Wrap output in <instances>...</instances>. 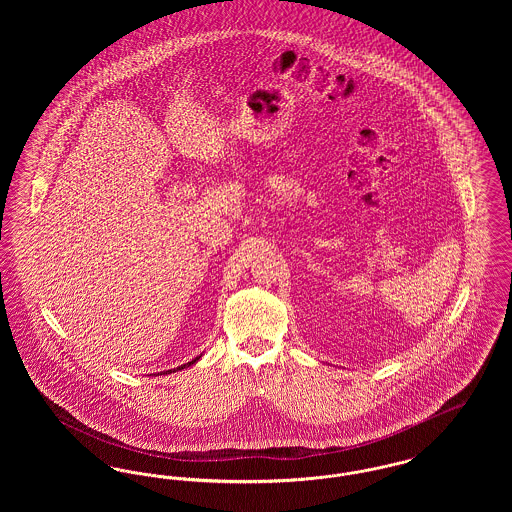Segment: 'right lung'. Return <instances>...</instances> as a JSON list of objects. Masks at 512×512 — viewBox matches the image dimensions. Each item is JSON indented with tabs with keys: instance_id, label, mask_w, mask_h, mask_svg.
Here are the masks:
<instances>
[{
	"instance_id": "1",
	"label": "right lung",
	"mask_w": 512,
	"mask_h": 512,
	"mask_svg": "<svg viewBox=\"0 0 512 512\" xmlns=\"http://www.w3.org/2000/svg\"><path fill=\"white\" fill-rule=\"evenodd\" d=\"M199 357H201V355H199ZM199 357H195V359H192V361H190V363H186V365L178 366V368H176V370H182V368H186V366L194 365L195 361H199ZM176 370H167V372H169V374H171V372H176Z\"/></svg>"
}]
</instances>
